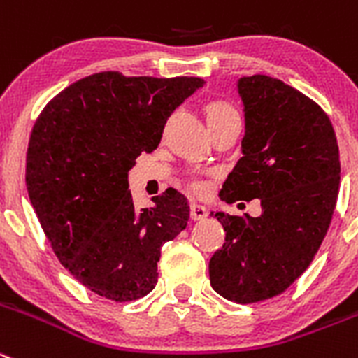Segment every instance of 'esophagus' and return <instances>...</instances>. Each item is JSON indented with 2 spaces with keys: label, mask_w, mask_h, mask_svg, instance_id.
I'll return each instance as SVG.
<instances>
[{
  "label": "esophagus",
  "mask_w": 358,
  "mask_h": 358,
  "mask_svg": "<svg viewBox=\"0 0 358 358\" xmlns=\"http://www.w3.org/2000/svg\"><path fill=\"white\" fill-rule=\"evenodd\" d=\"M208 215V210L203 205H198V203H190V217L194 220H203Z\"/></svg>",
  "instance_id": "34e87169"
}]
</instances>
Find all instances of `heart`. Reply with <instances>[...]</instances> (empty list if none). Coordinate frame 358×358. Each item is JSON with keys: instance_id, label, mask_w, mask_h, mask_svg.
I'll return each mask as SVG.
<instances>
[{"instance_id": "b5f03b06", "label": "heart", "mask_w": 358, "mask_h": 358, "mask_svg": "<svg viewBox=\"0 0 358 358\" xmlns=\"http://www.w3.org/2000/svg\"><path fill=\"white\" fill-rule=\"evenodd\" d=\"M206 120L210 122H213V120H219L222 118V116L226 115H231V113H236L235 109H233V106H229L228 102H224V100H212V102L206 103ZM194 189L198 190V192H203L205 190V185H203L201 182H194Z\"/></svg>"}]
</instances>
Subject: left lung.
Returning a JSON list of instances; mask_svg holds the SVG:
<instances>
[{
  "label": "left lung",
  "mask_w": 358,
  "mask_h": 358,
  "mask_svg": "<svg viewBox=\"0 0 358 358\" xmlns=\"http://www.w3.org/2000/svg\"><path fill=\"white\" fill-rule=\"evenodd\" d=\"M245 113L242 157L222 201H262V215L215 217L224 245L210 259V285L236 303L272 299L302 275L318 252L336 208L341 162L327 113L268 76L238 81Z\"/></svg>",
  "instance_id": "obj_1"
}]
</instances>
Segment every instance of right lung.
<instances>
[{
    "label": "right lung",
    "instance_id": "obj_1",
    "mask_svg": "<svg viewBox=\"0 0 358 358\" xmlns=\"http://www.w3.org/2000/svg\"><path fill=\"white\" fill-rule=\"evenodd\" d=\"M203 83L99 72L66 86L36 118L26 155L29 201L59 263L90 292L130 302L155 288L160 247L185 229L189 203L168 189L155 206L136 210L127 178Z\"/></svg>",
    "mask_w": 358,
    "mask_h": 358
}]
</instances>
